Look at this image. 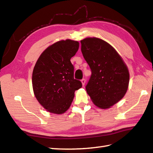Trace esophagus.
<instances>
[{
  "label": "esophagus",
  "instance_id": "34e87169",
  "mask_svg": "<svg viewBox=\"0 0 153 153\" xmlns=\"http://www.w3.org/2000/svg\"><path fill=\"white\" fill-rule=\"evenodd\" d=\"M82 85H83V86H84V85H85V79H82Z\"/></svg>",
  "mask_w": 153,
  "mask_h": 153
}]
</instances>
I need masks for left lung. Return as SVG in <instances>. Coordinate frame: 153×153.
Instances as JSON below:
<instances>
[{
    "instance_id": "left-lung-1",
    "label": "left lung",
    "mask_w": 153,
    "mask_h": 153,
    "mask_svg": "<svg viewBox=\"0 0 153 153\" xmlns=\"http://www.w3.org/2000/svg\"><path fill=\"white\" fill-rule=\"evenodd\" d=\"M82 53L91 70L87 93L95 105L108 108L121 100L128 90V69L111 45L99 38L81 41Z\"/></svg>"
}]
</instances>
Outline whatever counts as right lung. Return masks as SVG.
Instances as JSON below:
<instances>
[{
  "instance_id": "add662e5",
  "label": "right lung",
  "mask_w": 153,
  "mask_h": 153,
  "mask_svg": "<svg viewBox=\"0 0 153 153\" xmlns=\"http://www.w3.org/2000/svg\"><path fill=\"white\" fill-rule=\"evenodd\" d=\"M79 48V43L67 39L56 42L41 54L32 74L35 96L51 113L60 114L70 108L74 92L82 87L74 79L70 59Z\"/></svg>"
}]
</instances>
